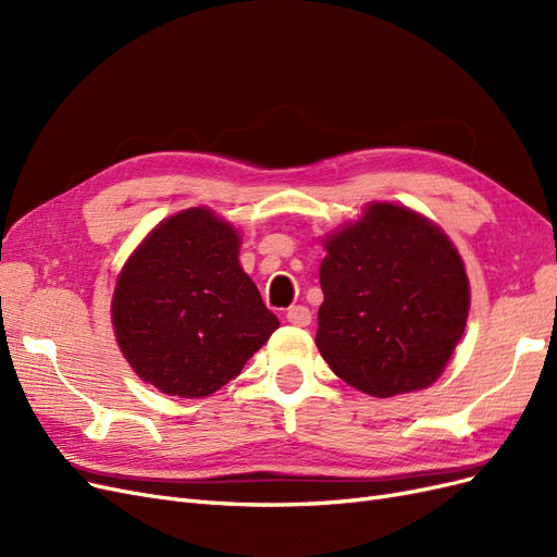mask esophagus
<instances>
[{
  "label": "esophagus",
  "instance_id": "34e87169",
  "mask_svg": "<svg viewBox=\"0 0 557 557\" xmlns=\"http://www.w3.org/2000/svg\"><path fill=\"white\" fill-rule=\"evenodd\" d=\"M285 320L295 327H307L311 325V311L307 307H293L288 309V313H285Z\"/></svg>",
  "mask_w": 557,
  "mask_h": 557
}]
</instances>
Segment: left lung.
Instances as JSON below:
<instances>
[{"instance_id":"1","label":"left lung","mask_w":557,"mask_h":557,"mask_svg":"<svg viewBox=\"0 0 557 557\" xmlns=\"http://www.w3.org/2000/svg\"><path fill=\"white\" fill-rule=\"evenodd\" d=\"M323 246L315 346L332 372L372 397L432 385L469 315L458 248L425 215L387 201Z\"/></svg>"}]
</instances>
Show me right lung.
<instances>
[{
	"instance_id": "1",
	"label": "right lung",
	"mask_w": 557,
	"mask_h": 557,
	"mask_svg": "<svg viewBox=\"0 0 557 557\" xmlns=\"http://www.w3.org/2000/svg\"><path fill=\"white\" fill-rule=\"evenodd\" d=\"M239 246L237 230L195 207L162 221L125 262L111 301L115 339L160 393H215L278 327L239 264Z\"/></svg>"
}]
</instances>
